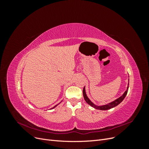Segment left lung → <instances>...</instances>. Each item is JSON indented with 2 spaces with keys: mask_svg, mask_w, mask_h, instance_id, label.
I'll use <instances>...</instances> for the list:
<instances>
[{
  "mask_svg": "<svg viewBox=\"0 0 149 149\" xmlns=\"http://www.w3.org/2000/svg\"><path fill=\"white\" fill-rule=\"evenodd\" d=\"M128 81L129 82V79ZM129 83H128V86L127 87V89H126L125 91L123 93V95L121 96H120L119 97H118V99H116V100L112 101L109 103H107L106 104H104V105H101V106H98V105H96L95 104L93 103L91 100H89V98L88 97L86 93V89H85V86L83 88V97L84 100L86 101L89 105L91 106V107H94V109H96L98 110H102V111H105V110H108V109H110L111 108H113L116 106H117L118 105H119V104L124 100V99L126 95H127V91H128V89H129Z\"/></svg>",
  "mask_w": 149,
  "mask_h": 149,
  "instance_id": "obj_1",
  "label": "left lung"
}]
</instances>
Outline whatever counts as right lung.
Masks as SVG:
<instances>
[{
  "mask_svg": "<svg viewBox=\"0 0 149 149\" xmlns=\"http://www.w3.org/2000/svg\"><path fill=\"white\" fill-rule=\"evenodd\" d=\"M61 102H62V101H61V102H60V103H59V104H56V105H55V106H54V107H52V108H51V109H54V108H55V107H56V106H58V104H60V103H61Z\"/></svg>",
  "mask_w": 149,
  "mask_h": 149,
  "instance_id": "obj_1",
  "label": "right lung"
}]
</instances>
